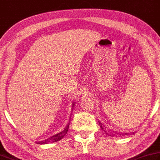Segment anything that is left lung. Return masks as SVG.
<instances>
[{"label":"left lung","mask_w":160,"mask_h":160,"mask_svg":"<svg viewBox=\"0 0 160 160\" xmlns=\"http://www.w3.org/2000/svg\"><path fill=\"white\" fill-rule=\"evenodd\" d=\"M99 125H100V126H101V128H102V129L103 130H104L105 131V128H103V126H102V123H101V122H100V123H99ZM105 132H106V131H105Z\"/></svg>","instance_id":"1"}]
</instances>
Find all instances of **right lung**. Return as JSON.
<instances>
[{
    "mask_svg": "<svg viewBox=\"0 0 160 160\" xmlns=\"http://www.w3.org/2000/svg\"><path fill=\"white\" fill-rule=\"evenodd\" d=\"M69 123H70V121L68 122L67 126L65 127V128H64V130H62V132L56 134H55V135L51 136V137H49V138H48L47 139H45L44 141H42V142H39V144H45V143H53V142H58V141H59V140H61L66 135V134H67V133L68 132V128H69Z\"/></svg>",
    "mask_w": 160,
    "mask_h": 160,
    "instance_id": "obj_1",
    "label": "right lung"
}]
</instances>
